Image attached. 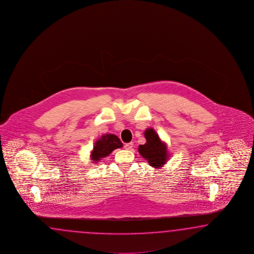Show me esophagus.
<instances>
[{
  "mask_svg": "<svg viewBox=\"0 0 254 254\" xmlns=\"http://www.w3.org/2000/svg\"><path fill=\"white\" fill-rule=\"evenodd\" d=\"M132 147H133V143H125L124 144V149L130 150Z\"/></svg>",
  "mask_w": 254,
  "mask_h": 254,
  "instance_id": "esophagus-1",
  "label": "esophagus"
}]
</instances>
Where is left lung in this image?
I'll list each match as a JSON object with an SVG mask.
<instances>
[{
    "mask_svg": "<svg viewBox=\"0 0 254 254\" xmlns=\"http://www.w3.org/2000/svg\"><path fill=\"white\" fill-rule=\"evenodd\" d=\"M144 137L146 143L139 145L138 148L140 155L148 161L150 166L161 168L169 160L167 144L163 143L156 130L152 128L144 130Z\"/></svg>",
    "mask_w": 254,
    "mask_h": 254,
    "instance_id": "obj_1",
    "label": "left lung"
}]
</instances>
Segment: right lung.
<instances>
[{
	"label": "right lung",
	"mask_w": 254,
	"mask_h": 254,
	"mask_svg": "<svg viewBox=\"0 0 254 254\" xmlns=\"http://www.w3.org/2000/svg\"><path fill=\"white\" fill-rule=\"evenodd\" d=\"M121 147H123V143L121 142L119 137L111 133L103 134L94 144L90 155L92 162H98L101 158L109 156L113 150Z\"/></svg>",
	"instance_id": "obj_1"
}]
</instances>
